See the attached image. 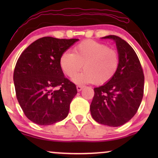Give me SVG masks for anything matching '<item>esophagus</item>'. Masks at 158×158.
Here are the masks:
<instances>
[{"instance_id": "34e87169", "label": "esophagus", "mask_w": 158, "mask_h": 158, "mask_svg": "<svg viewBox=\"0 0 158 158\" xmlns=\"http://www.w3.org/2000/svg\"><path fill=\"white\" fill-rule=\"evenodd\" d=\"M83 86H81V85H77V91H81V90L83 89Z\"/></svg>"}]
</instances>
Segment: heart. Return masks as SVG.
Here are the masks:
<instances>
[{
	"instance_id": "obj_1",
	"label": "heart",
	"mask_w": 158,
	"mask_h": 158,
	"mask_svg": "<svg viewBox=\"0 0 158 158\" xmlns=\"http://www.w3.org/2000/svg\"><path fill=\"white\" fill-rule=\"evenodd\" d=\"M62 70L69 77H73L83 68L85 70L75 77L78 84L96 83L102 85L109 82L118 70L119 56L117 51L106 44L87 40L80 42L73 53L64 52L60 59Z\"/></svg>"
}]
</instances>
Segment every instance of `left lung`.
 I'll list each match as a JSON object with an SVG mask.
<instances>
[{
	"label": "left lung",
	"mask_w": 158,
	"mask_h": 158,
	"mask_svg": "<svg viewBox=\"0 0 158 158\" xmlns=\"http://www.w3.org/2000/svg\"><path fill=\"white\" fill-rule=\"evenodd\" d=\"M103 38L116 42L119 64L107 83L94 88L90 109L96 122L115 127L129 122L137 113L143 98L144 76L137 54L126 41L115 35Z\"/></svg>",
	"instance_id": "1"
}]
</instances>
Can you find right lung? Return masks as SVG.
I'll list each match as a JSON object with an SVG mask.
<instances>
[{
	"label": "right lung",
	"mask_w": 158,
	"mask_h": 158,
	"mask_svg": "<svg viewBox=\"0 0 158 158\" xmlns=\"http://www.w3.org/2000/svg\"><path fill=\"white\" fill-rule=\"evenodd\" d=\"M78 40L44 36L31 43L17 60L14 72L17 100L35 124L51 125L68 116L77 91L64 76L60 59Z\"/></svg>",
	"instance_id": "obj_1"
}]
</instances>
